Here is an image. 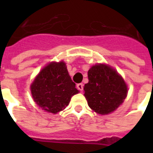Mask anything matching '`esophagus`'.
<instances>
[{
    "mask_svg": "<svg viewBox=\"0 0 153 153\" xmlns=\"http://www.w3.org/2000/svg\"><path fill=\"white\" fill-rule=\"evenodd\" d=\"M77 88H78V90H79L80 91H82V90H83V84L82 83H79L77 84Z\"/></svg>",
    "mask_w": 153,
    "mask_h": 153,
    "instance_id": "esophagus-1",
    "label": "esophagus"
}]
</instances>
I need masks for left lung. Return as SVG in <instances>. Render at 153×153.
I'll use <instances>...</instances> for the list:
<instances>
[{"instance_id": "1", "label": "left lung", "mask_w": 153, "mask_h": 153, "mask_svg": "<svg viewBox=\"0 0 153 153\" xmlns=\"http://www.w3.org/2000/svg\"><path fill=\"white\" fill-rule=\"evenodd\" d=\"M84 95L90 108L99 114L114 111L127 96V86L115 70L106 65L93 66L88 71Z\"/></svg>"}]
</instances>
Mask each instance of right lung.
<instances>
[{"mask_svg":"<svg viewBox=\"0 0 153 153\" xmlns=\"http://www.w3.org/2000/svg\"><path fill=\"white\" fill-rule=\"evenodd\" d=\"M31 91L36 104L52 114L64 109L72 96L79 93L63 62H51L44 67L35 79Z\"/></svg>","mask_w":153,"mask_h":153,"instance_id":"right-lung-1","label":"right lung"}]
</instances>
